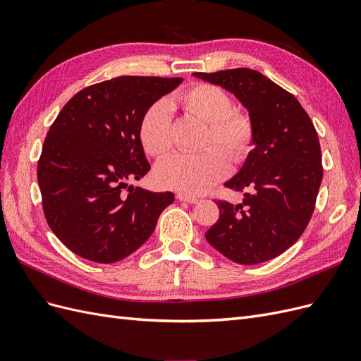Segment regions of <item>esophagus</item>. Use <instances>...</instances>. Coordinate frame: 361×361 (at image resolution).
I'll return each instance as SVG.
<instances>
[{
    "instance_id": "obj_1",
    "label": "esophagus",
    "mask_w": 361,
    "mask_h": 361,
    "mask_svg": "<svg viewBox=\"0 0 361 361\" xmlns=\"http://www.w3.org/2000/svg\"><path fill=\"white\" fill-rule=\"evenodd\" d=\"M178 199L180 202H187V203H197L199 202V199L194 197V195H188V194H183V192L178 194Z\"/></svg>"
}]
</instances>
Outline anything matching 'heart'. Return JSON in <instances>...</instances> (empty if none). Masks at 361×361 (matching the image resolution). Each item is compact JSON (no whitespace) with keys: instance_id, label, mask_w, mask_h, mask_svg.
<instances>
[{"instance_id":"b5f03b06","label":"heart","mask_w":361,"mask_h":361,"mask_svg":"<svg viewBox=\"0 0 361 361\" xmlns=\"http://www.w3.org/2000/svg\"><path fill=\"white\" fill-rule=\"evenodd\" d=\"M173 102L209 123L203 140V147L207 149L200 154H178L164 159L155 176L162 187L197 195L227 176L228 158L235 164L247 161L256 145V126L253 117L235 108L232 96L214 84H194L174 96ZM140 140L154 157H164L171 150V108L167 101H158L146 111L140 125Z\"/></svg>"}]
</instances>
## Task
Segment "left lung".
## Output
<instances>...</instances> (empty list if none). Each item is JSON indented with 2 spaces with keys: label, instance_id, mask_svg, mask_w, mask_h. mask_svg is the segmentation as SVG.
Masks as SVG:
<instances>
[{
  "label": "left lung",
  "instance_id": "obj_1",
  "mask_svg": "<svg viewBox=\"0 0 361 361\" xmlns=\"http://www.w3.org/2000/svg\"><path fill=\"white\" fill-rule=\"evenodd\" d=\"M192 75L233 93L256 126L253 152L224 183L244 200H215L220 218L204 236L236 264L274 259L297 243L314 211L324 174L316 129L297 97L257 71Z\"/></svg>",
  "mask_w": 361,
  "mask_h": 361
}]
</instances>
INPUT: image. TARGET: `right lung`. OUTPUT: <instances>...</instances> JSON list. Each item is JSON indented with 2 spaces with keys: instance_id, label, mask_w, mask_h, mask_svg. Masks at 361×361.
<instances>
[{
  "instance_id": "add662e5",
  "label": "right lung",
  "mask_w": 361,
  "mask_h": 361,
  "mask_svg": "<svg viewBox=\"0 0 361 361\" xmlns=\"http://www.w3.org/2000/svg\"><path fill=\"white\" fill-rule=\"evenodd\" d=\"M182 78L118 76L85 87L63 106L42 147L37 182L51 231L75 255L114 264L154 233L173 192L134 188L150 170L140 125Z\"/></svg>"
}]
</instances>
